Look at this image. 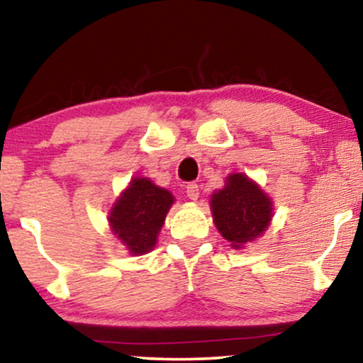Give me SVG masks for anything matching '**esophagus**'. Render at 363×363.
Here are the masks:
<instances>
[{
    "mask_svg": "<svg viewBox=\"0 0 363 363\" xmlns=\"http://www.w3.org/2000/svg\"><path fill=\"white\" fill-rule=\"evenodd\" d=\"M186 196L192 201H196L197 197H199V187H197L196 182H189V184L186 186Z\"/></svg>",
    "mask_w": 363,
    "mask_h": 363,
    "instance_id": "obj_1",
    "label": "esophagus"
}]
</instances>
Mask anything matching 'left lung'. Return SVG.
<instances>
[{"label": "left lung", "instance_id": "obj_1", "mask_svg": "<svg viewBox=\"0 0 363 363\" xmlns=\"http://www.w3.org/2000/svg\"><path fill=\"white\" fill-rule=\"evenodd\" d=\"M216 228L231 246L253 241L272 221V201L242 174H231L211 199Z\"/></svg>", "mask_w": 363, "mask_h": 363}]
</instances>
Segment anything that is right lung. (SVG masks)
I'll return each mask as SVG.
<instances>
[{
	"instance_id": "right-lung-1",
	"label": "right lung",
	"mask_w": 363,
	"mask_h": 363,
	"mask_svg": "<svg viewBox=\"0 0 363 363\" xmlns=\"http://www.w3.org/2000/svg\"><path fill=\"white\" fill-rule=\"evenodd\" d=\"M172 203L171 192L149 179L135 177L110 213L113 233L132 255L149 253Z\"/></svg>"
}]
</instances>
